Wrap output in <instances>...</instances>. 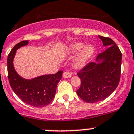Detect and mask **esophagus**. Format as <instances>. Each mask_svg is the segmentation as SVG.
I'll return each instance as SVG.
<instances>
[{
    "instance_id": "1",
    "label": "esophagus",
    "mask_w": 134,
    "mask_h": 134,
    "mask_svg": "<svg viewBox=\"0 0 134 134\" xmlns=\"http://www.w3.org/2000/svg\"><path fill=\"white\" fill-rule=\"evenodd\" d=\"M71 76V74L68 71H66V72H64L63 73V77L65 78V79H68V78H70Z\"/></svg>"
}]
</instances>
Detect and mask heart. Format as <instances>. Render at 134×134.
<instances>
[{
    "instance_id": "1",
    "label": "heart",
    "mask_w": 134,
    "mask_h": 134,
    "mask_svg": "<svg viewBox=\"0 0 134 134\" xmlns=\"http://www.w3.org/2000/svg\"><path fill=\"white\" fill-rule=\"evenodd\" d=\"M94 52L95 48L92 44L84 46L82 42H76L67 45L63 50V54L64 55H71L79 53L72 62V66L74 68L79 69L85 67Z\"/></svg>"
}]
</instances>
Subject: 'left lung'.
Listing matches in <instances>:
<instances>
[{"mask_svg": "<svg viewBox=\"0 0 134 134\" xmlns=\"http://www.w3.org/2000/svg\"><path fill=\"white\" fill-rule=\"evenodd\" d=\"M103 46H108L98 54L96 62L90 63L77 75L81 84L77 95L87 103L104 100L116 90L121 71L122 54L111 38L99 35Z\"/></svg>", "mask_w": 134, "mask_h": 134, "instance_id": "1", "label": "left lung"}]
</instances>
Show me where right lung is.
Segmentation results:
<instances>
[{"label": "right lung", "instance_id": "add662e5", "mask_svg": "<svg viewBox=\"0 0 134 134\" xmlns=\"http://www.w3.org/2000/svg\"><path fill=\"white\" fill-rule=\"evenodd\" d=\"M28 44L29 41L19 42L8 54L7 65L9 82L14 93L24 103L35 107H43L48 105L55 97L57 85L62 79L63 71L31 79L21 77L14 68V59L17 50Z\"/></svg>", "mask_w": 134, "mask_h": 134}]
</instances>
